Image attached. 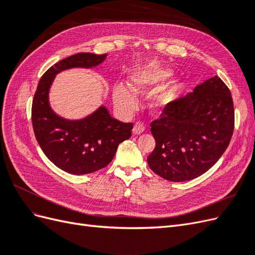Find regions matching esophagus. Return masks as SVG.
<instances>
[{"label": "esophagus", "instance_id": "1", "mask_svg": "<svg viewBox=\"0 0 255 255\" xmlns=\"http://www.w3.org/2000/svg\"><path fill=\"white\" fill-rule=\"evenodd\" d=\"M144 130V125L142 122H136L133 128V134L135 135H139L141 133H143Z\"/></svg>", "mask_w": 255, "mask_h": 255}]
</instances>
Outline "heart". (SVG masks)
<instances>
[{
  "instance_id": "b5f03b06",
  "label": "heart",
  "mask_w": 255,
  "mask_h": 255,
  "mask_svg": "<svg viewBox=\"0 0 255 255\" xmlns=\"http://www.w3.org/2000/svg\"><path fill=\"white\" fill-rule=\"evenodd\" d=\"M171 76V71L168 69H140V70L133 73L129 78V87L135 92H143L159 83L164 82ZM177 91V85H171L155 96L153 99V106L156 109H165L173 103ZM114 102L116 106L123 112H130L135 110L137 101L130 90L125 85H117L115 86L114 91Z\"/></svg>"
}]
</instances>
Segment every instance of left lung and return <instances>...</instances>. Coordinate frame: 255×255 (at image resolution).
<instances>
[{"label": "left lung", "instance_id": "1", "mask_svg": "<svg viewBox=\"0 0 255 255\" xmlns=\"http://www.w3.org/2000/svg\"><path fill=\"white\" fill-rule=\"evenodd\" d=\"M231 91L215 75L165 107L151 122L155 148L148 164L171 182L189 181L212 168L227 150L234 130Z\"/></svg>", "mask_w": 255, "mask_h": 255}]
</instances>
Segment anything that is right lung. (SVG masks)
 I'll list each match as a JSON object with an SVG mask.
<instances>
[{
  "instance_id": "obj_1",
  "label": "right lung",
  "mask_w": 255,
  "mask_h": 255,
  "mask_svg": "<svg viewBox=\"0 0 255 255\" xmlns=\"http://www.w3.org/2000/svg\"><path fill=\"white\" fill-rule=\"evenodd\" d=\"M107 54L78 53L58 61L41 76L32 104L36 139L52 163L68 173L88 174L109 165L119 143L132 135L133 123L114 119L104 106L81 120H67L49 104V89L55 75L71 68H92Z\"/></svg>"
}]
</instances>
